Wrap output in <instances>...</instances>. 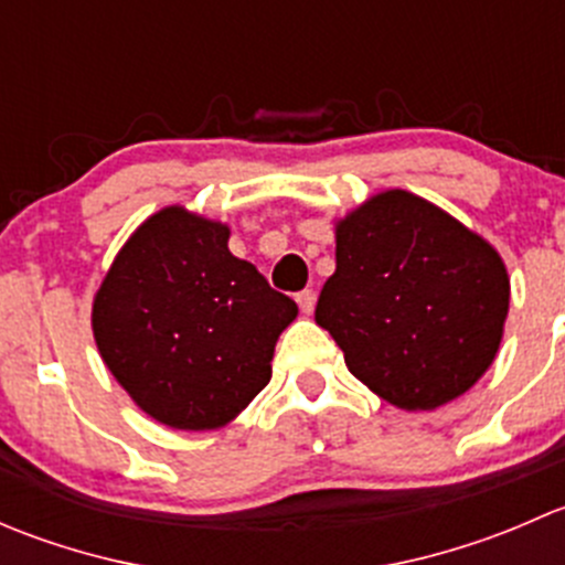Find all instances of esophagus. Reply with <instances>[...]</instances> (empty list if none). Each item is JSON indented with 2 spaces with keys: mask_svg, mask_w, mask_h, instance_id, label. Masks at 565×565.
<instances>
[{
  "mask_svg": "<svg viewBox=\"0 0 565 565\" xmlns=\"http://www.w3.org/2000/svg\"><path fill=\"white\" fill-rule=\"evenodd\" d=\"M295 300H298V306L303 315H311V311H315V303H317V295L311 292V289H303V292L295 295Z\"/></svg>",
  "mask_w": 565,
  "mask_h": 565,
  "instance_id": "obj_1",
  "label": "esophagus"
}]
</instances>
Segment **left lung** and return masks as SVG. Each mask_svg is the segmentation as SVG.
<instances>
[{"label":"left lung","mask_w":565,"mask_h":565,"mask_svg":"<svg viewBox=\"0 0 565 565\" xmlns=\"http://www.w3.org/2000/svg\"><path fill=\"white\" fill-rule=\"evenodd\" d=\"M505 315L498 250L420 196L385 191L335 230V273L315 319L377 396L435 409L487 372Z\"/></svg>","instance_id":"left-lung-1"}]
</instances>
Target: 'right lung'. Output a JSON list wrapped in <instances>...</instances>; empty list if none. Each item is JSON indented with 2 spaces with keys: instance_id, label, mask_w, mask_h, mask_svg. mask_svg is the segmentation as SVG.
<instances>
[{
  "instance_id": "right-lung-1",
  "label": "right lung",
  "mask_w": 565,
  "mask_h": 565,
  "mask_svg": "<svg viewBox=\"0 0 565 565\" xmlns=\"http://www.w3.org/2000/svg\"><path fill=\"white\" fill-rule=\"evenodd\" d=\"M230 230L167 207L134 232L106 273L93 330L108 372L172 429H218L270 383L298 303L276 292Z\"/></svg>"
}]
</instances>
